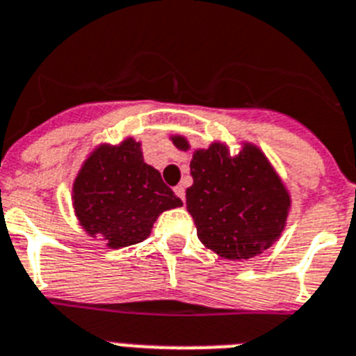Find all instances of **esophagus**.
Returning a JSON list of instances; mask_svg holds the SVG:
<instances>
[{
	"label": "esophagus",
	"mask_w": 356,
	"mask_h": 356,
	"mask_svg": "<svg viewBox=\"0 0 356 356\" xmlns=\"http://www.w3.org/2000/svg\"><path fill=\"white\" fill-rule=\"evenodd\" d=\"M173 192H175V195H177L179 199H181V201L184 202V199H186V190H184L183 184H179V186L173 188Z\"/></svg>",
	"instance_id": "esophagus-1"
}]
</instances>
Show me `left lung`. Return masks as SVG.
Here are the masks:
<instances>
[{
	"instance_id": "obj_1",
	"label": "left lung",
	"mask_w": 356,
	"mask_h": 356,
	"mask_svg": "<svg viewBox=\"0 0 356 356\" xmlns=\"http://www.w3.org/2000/svg\"><path fill=\"white\" fill-rule=\"evenodd\" d=\"M172 141L179 150L190 148L183 136ZM190 173L193 184L186 190V208L208 250L228 261H243L279 241L291 199L255 145L244 143L237 155H229L222 143L195 150Z\"/></svg>"
}]
</instances>
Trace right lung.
I'll use <instances>...</instances> for the list:
<instances>
[{
    "label": "right lung",
    "instance_id": "obj_1",
    "mask_svg": "<svg viewBox=\"0 0 356 356\" xmlns=\"http://www.w3.org/2000/svg\"><path fill=\"white\" fill-rule=\"evenodd\" d=\"M72 204L86 234L118 250L143 243L157 217L183 201L145 163L141 143L128 137L88 155L74 181Z\"/></svg>",
    "mask_w": 356,
    "mask_h": 356
}]
</instances>
